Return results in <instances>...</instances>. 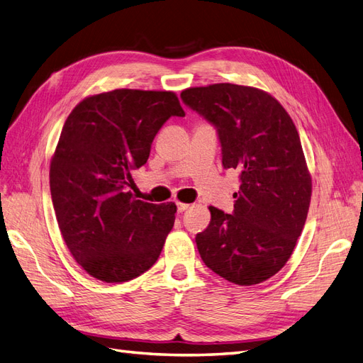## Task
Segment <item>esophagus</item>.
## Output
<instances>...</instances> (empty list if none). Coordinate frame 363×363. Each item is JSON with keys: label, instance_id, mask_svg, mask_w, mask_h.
Here are the masks:
<instances>
[{"label": "esophagus", "instance_id": "obj_1", "mask_svg": "<svg viewBox=\"0 0 363 363\" xmlns=\"http://www.w3.org/2000/svg\"><path fill=\"white\" fill-rule=\"evenodd\" d=\"M191 206L189 204H186V203H177V208H179V212H184V211H188Z\"/></svg>", "mask_w": 363, "mask_h": 363}]
</instances>
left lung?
<instances>
[{"instance_id":"1","label":"left lung","mask_w":363,"mask_h":363,"mask_svg":"<svg viewBox=\"0 0 363 363\" xmlns=\"http://www.w3.org/2000/svg\"><path fill=\"white\" fill-rule=\"evenodd\" d=\"M180 96L216 128L223 167L240 172L233 212L208 207L211 223L195 236L200 256L235 284L265 281L291 257L309 212L312 179L298 131L276 98L256 87L218 83Z\"/></svg>"}]
</instances>
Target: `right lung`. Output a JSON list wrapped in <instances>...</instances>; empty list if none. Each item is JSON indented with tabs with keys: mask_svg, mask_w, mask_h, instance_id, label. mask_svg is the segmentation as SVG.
<instances>
[{
	"mask_svg": "<svg viewBox=\"0 0 363 363\" xmlns=\"http://www.w3.org/2000/svg\"><path fill=\"white\" fill-rule=\"evenodd\" d=\"M171 116H184L174 92L115 89L84 98L62 128L50 164L54 212L72 257L98 280L136 279L160 256L177 206L136 200L128 188Z\"/></svg>",
	"mask_w": 363,
	"mask_h": 363,
	"instance_id": "obj_1",
	"label": "right lung"
}]
</instances>
